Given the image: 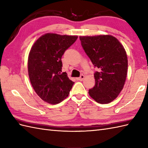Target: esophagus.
Returning a JSON list of instances; mask_svg holds the SVG:
<instances>
[{"instance_id": "obj_1", "label": "esophagus", "mask_w": 148, "mask_h": 148, "mask_svg": "<svg viewBox=\"0 0 148 148\" xmlns=\"http://www.w3.org/2000/svg\"><path fill=\"white\" fill-rule=\"evenodd\" d=\"M84 78V75H83V74H81L79 77H77V80L83 81Z\"/></svg>"}]
</instances>
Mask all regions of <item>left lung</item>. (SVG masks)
I'll list each match as a JSON object with an SVG mask.
<instances>
[{"mask_svg":"<svg viewBox=\"0 0 148 148\" xmlns=\"http://www.w3.org/2000/svg\"><path fill=\"white\" fill-rule=\"evenodd\" d=\"M81 46L99 71L94 73L95 84L89 95L99 103L113 101L122 90L126 80L128 59L126 51L112 36L79 37Z\"/></svg>","mask_w":148,"mask_h":148,"instance_id":"obj_1","label":"left lung"}]
</instances>
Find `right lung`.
Segmentation results:
<instances>
[{"label": "right lung", "mask_w": 148, "mask_h": 148, "mask_svg": "<svg viewBox=\"0 0 148 148\" xmlns=\"http://www.w3.org/2000/svg\"><path fill=\"white\" fill-rule=\"evenodd\" d=\"M77 36L46 34L34 44L28 60L30 83L40 98L56 104L68 97L73 81L62 72V56Z\"/></svg>", "instance_id": "add662e5"}]
</instances>
